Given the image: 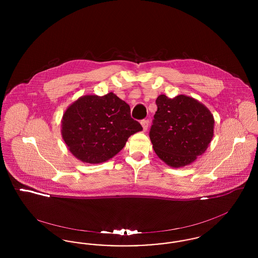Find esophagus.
Returning a JSON list of instances; mask_svg holds the SVG:
<instances>
[{
    "label": "esophagus",
    "instance_id": "esophagus-1",
    "mask_svg": "<svg viewBox=\"0 0 258 258\" xmlns=\"http://www.w3.org/2000/svg\"><path fill=\"white\" fill-rule=\"evenodd\" d=\"M141 125L143 127V132H146L148 130V126H149V121L148 120H142L141 121Z\"/></svg>",
    "mask_w": 258,
    "mask_h": 258
}]
</instances>
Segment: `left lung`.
Listing matches in <instances>:
<instances>
[{"label": "left lung", "instance_id": "left-lung-1", "mask_svg": "<svg viewBox=\"0 0 258 258\" xmlns=\"http://www.w3.org/2000/svg\"><path fill=\"white\" fill-rule=\"evenodd\" d=\"M158 110L150 131L155 153L173 168L184 167L207 150L214 136V116L196 98L179 95L156 100Z\"/></svg>", "mask_w": 258, "mask_h": 258}]
</instances>
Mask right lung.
<instances>
[{
    "mask_svg": "<svg viewBox=\"0 0 258 258\" xmlns=\"http://www.w3.org/2000/svg\"><path fill=\"white\" fill-rule=\"evenodd\" d=\"M61 137L77 160L97 164L115 157L128 137L142 131L130 105L114 93L82 96L64 111Z\"/></svg>",
    "mask_w": 258,
    "mask_h": 258,
    "instance_id": "right-lung-1",
    "label": "right lung"
}]
</instances>
